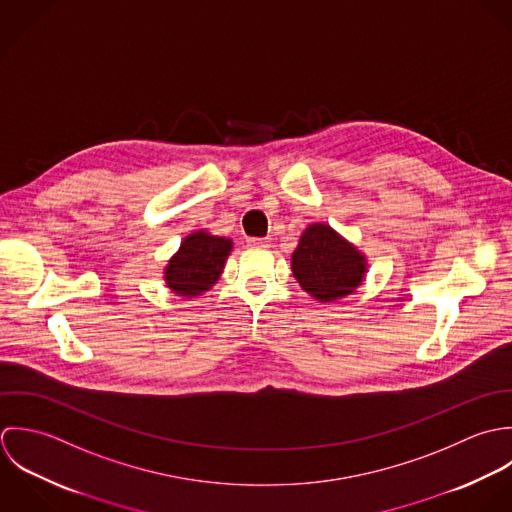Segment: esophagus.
I'll return each instance as SVG.
<instances>
[{
	"instance_id": "obj_1",
	"label": "esophagus",
	"mask_w": 512,
	"mask_h": 512,
	"mask_svg": "<svg viewBox=\"0 0 512 512\" xmlns=\"http://www.w3.org/2000/svg\"><path fill=\"white\" fill-rule=\"evenodd\" d=\"M247 243L251 247H269L271 245V239L269 237H249Z\"/></svg>"
}]
</instances>
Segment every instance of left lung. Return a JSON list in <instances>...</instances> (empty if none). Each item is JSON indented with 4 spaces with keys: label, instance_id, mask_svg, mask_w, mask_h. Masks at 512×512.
Returning <instances> with one entry per match:
<instances>
[{
    "label": "left lung",
    "instance_id": "1",
    "mask_svg": "<svg viewBox=\"0 0 512 512\" xmlns=\"http://www.w3.org/2000/svg\"><path fill=\"white\" fill-rule=\"evenodd\" d=\"M364 257L328 225L314 223L293 253V275L316 301L350 295L364 279Z\"/></svg>",
    "mask_w": 512,
    "mask_h": 512
}]
</instances>
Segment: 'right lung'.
Masks as SVG:
<instances>
[{
  "label": "right lung",
  "mask_w": 512,
  "mask_h": 512,
  "mask_svg": "<svg viewBox=\"0 0 512 512\" xmlns=\"http://www.w3.org/2000/svg\"><path fill=\"white\" fill-rule=\"evenodd\" d=\"M229 251L231 239L215 237L205 231L188 235L166 267L168 287L182 297L202 295L219 279Z\"/></svg>",
  "instance_id": "1"
}]
</instances>
